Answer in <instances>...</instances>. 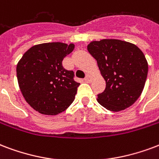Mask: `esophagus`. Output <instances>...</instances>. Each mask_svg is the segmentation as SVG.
<instances>
[{"mask_svg":"<svg viewBox=\"0 0 159 159\" xmlns=\"http://www.w3.org/2000/svg\"><path fill=\"white\" fill-rule=\"evenodd\" d=\"M85 82H92V81H93V77L91 76V75L89 74H87V76H86V77H85Z\"/></svg>","mask_w":159,"mask_h":159,"instance_id":"1","label":"esophagus"}]
</instances>
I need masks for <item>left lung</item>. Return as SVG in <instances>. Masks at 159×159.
Returning <instances> with one entry per match:
<instances>
[{"label":"left lung","instance_id":"1","mask_svg":"<svg viewBox=\"0 0 159 159\" xmlns=\"http://www.w3.org/2000/svg\"><path fill=\"white\" fill-rule=\"evenodd\" d=\"M88 51L106 81L105 90L98 95V103L112 112L132 106L147 79L148 65L143 52L136 45L117 39L91 42Z\"/></svg>","mask_w":159,"mask_h":159}]
</instances>
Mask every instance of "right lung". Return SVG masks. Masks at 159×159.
I'll list each match as a JSON object with an SVG mask.
<instances>
[{
    "label": "right lung",
    "instance_id": "add662e5",
    "mask_svg": "<svg viewBox=\"0 0 159 159\" xmlns=\"http://www.w3.org/2000/svg\"><path fill=\"white\" fill-rule=\"evenodd\" d=\"M73 43L48 42L35 45L24 53L16 66L18 84L30 106L41 114L55 116L71 105L80 83L74 72L62 66L73 51Z\"/></svg>",
    "mask_w": 159,
    "mask_h": 159
}]
</instances>
